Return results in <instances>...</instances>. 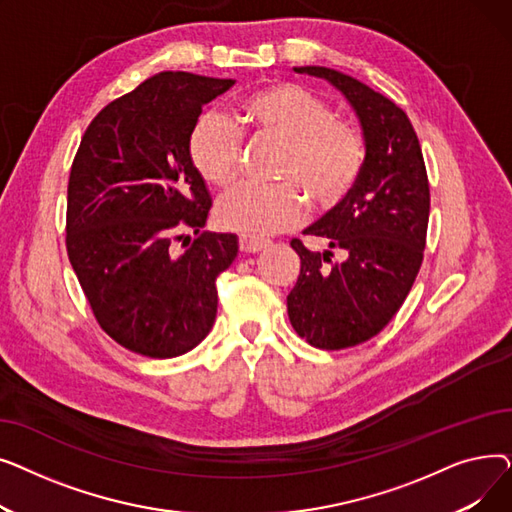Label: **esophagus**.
Masks as SVG:
<instances>
[{"mask_svg": "<svg viewBox=\"0 0 512 512\" xmlns=\"http://www.w3.org/2000/svg\"><path fill=\"white\" fill-rule=\"evenodd\" d=\"M265 245H267V242L261 240V238H253V236H240L238 238V247H240L242 253H257Z\"/></svg>", "mask_w": 512, "mask_h": 512, "instance_id": "obj_1", "label": "esophagus"}]
</instances>
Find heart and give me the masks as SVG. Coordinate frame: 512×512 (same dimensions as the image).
Returning <instances> with one entry per match:
<instances>
[{
  "label": "heart",
  "instance_id": "obj_1",
  "mask_svg": "<svg viewBox=\"0 0 512 512\" xmlns=\"http://www.w3.org/2000/svg\"><path fill=\"white\" fill-rule=\"evenodd\" d=\"M238 122L251 137L284 145L278 180L282 184L240 186L228 193L215 213L218 222L242 236H267L297 226L307 197L332 209L353 191L365 164L361 128L334 116L332 105L294 83H270L238 101ZM188 155L201 178L228 188L240 172L242 137L220 114H205L188 137Z\"/></svg>",
  "mask_w": 512,
  "mask_h": 512
}]
</instances>
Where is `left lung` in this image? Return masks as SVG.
<instances>
[{
    "label": "left lung",
    "mask_w": 512,
    "mask_h": 512,
    "mask_svg": "<svg viewBox=\"0 0 512 512\" xmlns=\"http://www.w3.org/2000/svg\"><path fill=\"white\" fill-rule=\"evenodd\" d=\"M294 72L334 85L365 139L355 188L305 230L326 238L344 259L332 263V251L313 253L299 238L290 242L301 257L299 280L286 297L290 324L311 346L340 351L380 334L405 303L423 261L429 182L415 128L394 101L332 68Z\"/></svg>",
    "instance_id": "obj_1"
}]
</instances>
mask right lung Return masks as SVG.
<instances>
[{
  "instance_id": "obj_1",
  "label": "right lung",
  "mask_w": 512,
  "mask_h": 512,
  "mask_svg": "<svg viewBox=\"0 0 512 512\" xmlns=\"http://www.w3.org/2000/svg\"><path fill=\"white\" fill-rule=\"evenodd\" d=\"M232 78L159 72L107 103L85 130L68 180L66 249L101 330L151 359L184 355L218 313L215 278L236 234L201 232L211 209L188 155L203 105ZM198 238L184 254L177 232Z\"/></svg>"
}]
</instances>
